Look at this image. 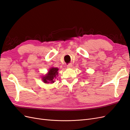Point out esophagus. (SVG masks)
I'll list each match as a JSON object with an SVG mask.
<instances>
[{
  "label": "esophagus",
  "mask_w": 130,
  "mask_h": 130,
  "mask_svg": "<svg viewBox=\"0 0 130 130\" xmlns=\"http://www.w3.org/2000/svg\"><path fill=\"white\" fill-rule=\"evenodd\" d=\"M72 64H71V63H70V64H69L67 65L68 68H72Z\"/></svg>",
  "instance_id": "esophagus-1"
}]
</instances>
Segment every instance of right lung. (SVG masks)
I'll return each mask as SVG.
<instances>
[{
    "label": "right lung",
    "instance_id": "obj_1",
    "mask_svg": "<svg viewBox=\"0 0 130 130\" xmlns=\"http://www.w3.org/2000/svg\"><path fill=\"white\" fill-rule=\"evenodd\" d=\"M58 69L56 68H52L50 69V71H48V74L44 76L43 77L42 80L44 83H53L54 82V78H56L58 74Z\"/></svg>",
    "mask_w": 130,
    "mask_h": 130
}]
</instances>
